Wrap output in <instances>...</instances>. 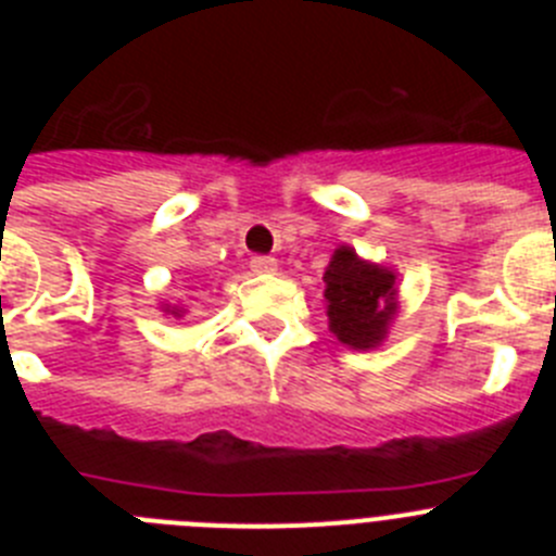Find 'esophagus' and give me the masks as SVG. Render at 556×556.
Segmentation results:
<instances>
[{"label": "esophagus", "instance_id": "esophagus-1", "mask_svg": "<svg viewBox=\"0 0 556 556\" xmlns=\"http://www.w3.org/2000/svg\"><path fill=\"white\" fill-rule=\"evenodd\" d=\"M250 267L258 275H269L278 269V262H275L273 255H253V258H250Z\"/></svg>", "mask_w": 556, "mask_h": 556}]
</instances>
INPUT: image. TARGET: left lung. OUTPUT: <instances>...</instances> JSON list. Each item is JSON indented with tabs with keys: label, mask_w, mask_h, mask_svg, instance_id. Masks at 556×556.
<instances>
[{
	"label": "left lung",
	"mask_w": 556,
	"mask_h": 556,
	"mask_svg": "<svg viewBox=\"0 0 556 556\" xmlns=\"http://www.w3.org/2000/svg\"><path fill=\"white\" fill-rule=\"evenodd\" d=\"M323 281L328 328L333 337L356 351L381 345L397 312L395 273L358 258L356 250L342 244L333 250Z\"/></svg>",
	"instance_id": "left-lung-1"
}]
</instances>
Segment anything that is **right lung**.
I'll use <instances>...</instances> for the list:
<instances>
[{
  "instance_id": "right-lung-1",
  "label": "right lung",
  "mask_w": 556,
  "mask_h": 556,
  "mask_svg": "<svg viewBox=\"0 0 556 556\" xmlns=\"http://www.w3.org/2000/svg\"><path fill=\"white\" fill-rule=\"evenodd\" d=\"M166 312L175 314V317H184V312H180V308H175V306H166Z\"/></svg>"
}]
</instances>
